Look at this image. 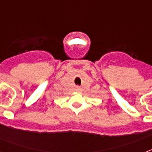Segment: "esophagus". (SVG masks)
I'll return each instance as SVG.
<instances>
[{
	"label": "esophagus",
	"instance_id": "1",
	"mask_svg": "<svg viewBox=\"0 0 152 152\" xmlns=\"http://www.w3.org/2000/svg\"><path fill=\"white\" fill-rule=\"evenodd\" d=\"M76 90H80V88H79V87H76Z\"/></svg>",
	"mask_w": 152,
	"mask_h": 152
}]
</instances>
